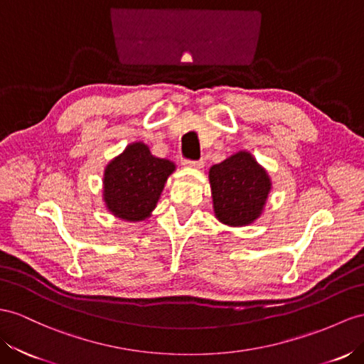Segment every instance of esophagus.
Here are the masks:
<instances>
[{"instance_id": "obj_1", "label": "esophagus", "mask_w": 364, "mask_h": 364, "mask_svg": "<svg viewBox=\"0 0 364 364\" xmlns=\"http://www.w3.org/2000/svg\"><path fill=\"white\" fill-rule=\"evenodd\" d=\"M204 158H201V160H198V161H184L183 164L186 166V167H191V169H203L204 167Z\"/></svg>"}]
</instances>
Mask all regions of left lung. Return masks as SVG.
<instances>
[{"mask_svg":"<svg viewBox=\"0 0 364 364\" xmlns=\"http://www.w3.org/2000/svg\"><path fill=\"white\" fill-rule=\"evenodd\" d=\"M213 213L229 228H243L263 215L272 180L249 151H238L209 169Z\"/></svg>","mask_w":364,"mask_h":364,"instance_id":"8db88e82","label":"left lung"}]
</instances>
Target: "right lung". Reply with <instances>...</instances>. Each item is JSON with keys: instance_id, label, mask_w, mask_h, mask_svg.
<instances>
[{"instance_id": "obj_1", "label": "right lung", "mask_w": 364, "mask_h": 364, "mask_svg": "<svg viewBox=\"0 0 364 364\" xmlns=\"http://www.w3.org/2000/svg\"><path fill=\"white\" fill-rule=\"evenodd\" d=\"M175 169L173 161L152 155L146 143H130L105 167L102 201L106 209L123 221H144L152 215Z\"/></svg>"}]
</instances>
